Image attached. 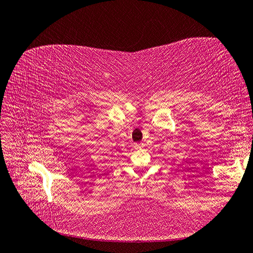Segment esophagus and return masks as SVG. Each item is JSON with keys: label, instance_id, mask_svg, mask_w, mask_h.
Masks as SVG:
<instances>
[{"label": "esophagus", "instance_id": "obj_1", "mask_svg": "<svg viewBox=\"0 0 253 253\" xmlns=\"http://www.w3.org/2000/svg\"><path fill=\"white\" fill-rule=\"evenodd\" d=\"M142 147H144V144H136L135 145V149L136 150H139V149H141Z\"/></svg>", "mask_w": 253, "mask_h": 253}]
</instances>
